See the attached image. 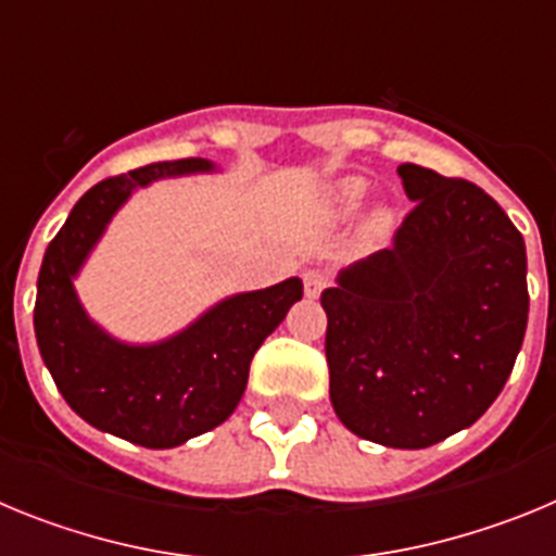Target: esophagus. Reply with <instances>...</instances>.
<instances>
[{"label": "esophagus", "instance_id": "obj_1", "mask_svg": "<svg viewBox=\"0 0 556 556\" xmlns=\"http://www.w3.org/2000/svg\"><path fill=\"white\" fill-rule=\"evenodd\" d=\"M328 283H331V275L323 273V269H306L303 273V289H306L308 298H320Z\"/></svg>", "mask_w": 556, "mask_h": 556}]
</instances>
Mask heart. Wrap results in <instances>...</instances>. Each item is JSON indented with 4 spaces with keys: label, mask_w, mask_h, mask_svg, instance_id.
Masks as SVG:
<instances>
[{
    "label": "heart",
    "mask_w": 556,
    "mask_h": 556,
    "mask_svg": "<svg viewBox=\"0 0 556 556\" xmlns=\"http://www.w3.org/2000/svg\"><path fill=\"white\" fill-rule=\"evenodd\" d=\"M362 191H365V186L358 184V180H348V184L342 186V198H345L348 203H356V200L362 198Z\"/></svg>",
    "instance_id": "heart-1"
}]
</instances>
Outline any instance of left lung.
<instances>
[{
  "instance_id": "left-lung-1",
  "label": "left lung",
  "mask_w": 556,
  "mask_h": 556,
  "mask_svg": "<svg viewBox=\"0 0 556 556\" xmlns=\"http://www.w3.org/2000/svg\"><path fill=\"white\" fill-rule=\"evenodd\" d=\"M415 208L392 248L320 298L337 417L387 448L468 429L507 384L529 320L527 244L488 191L397 166Z\"/></svg>"
}]
</instances>
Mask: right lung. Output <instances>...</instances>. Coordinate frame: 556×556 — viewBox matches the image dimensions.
<instances>
[{"instance_id":"right-lung-1","label":"right lung","mask_w":556,"mask_h":556,"mask_svg":"<svg viewBox=\"0 0 556 556\" xmlns=\"http://www.w3.org/2000/svg\"><path fill=\"white\" fill-rule=\"evenodd\" d=\"M211 169L205 159H180L100 180L77 200L38 273L33 323L55 387L86 424L144 448H175L225 424L242 401L255 351L303 298L301 278L233 294L155 345H125L88 320L72 278L130 191Z\"/></svg>"}]
</instances>
